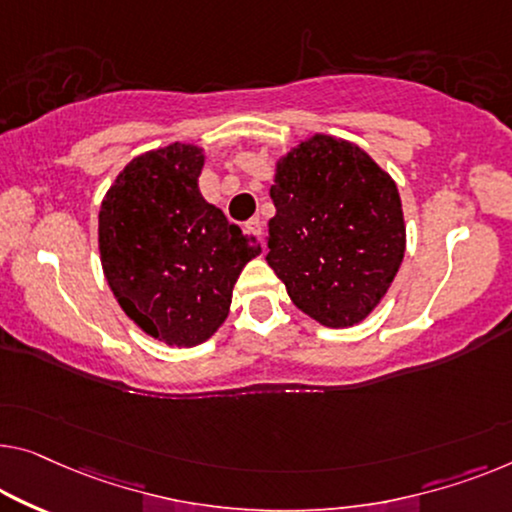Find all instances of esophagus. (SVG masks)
<instances>
[{"label": "esophagus", "instance_id": "obj_1", "mask_svg": "<svg viewBox=\"0 0 512 512\" xmlns=\"http://www.w3.org/2000/svg\"><path fill=\"white\" fill-rule=\"evenodd\" d=\"M246 230L250 232V234H255L259 241H262V230H264V225H262V220L259 218H250L248 223H246Z\"/></svg>", "mask_w": 512, "mask_h": 512}]
</instances>
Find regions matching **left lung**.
Returning <instances> with one entry per match:
<instances>
[{
    "label": "left lung",
    "mask_w": 512,
    "mask_h": 512,
    "mask_svg": "<svg viewBox=\"0 0 512 512\" xmlns=\"http://www.w3.org/2000/svg\"><path fill=\"white\" fill-rule=\"evenodd\" d=\"M271 200L266 262L292 303L331 329L363 322L407 243L391 174L356 144L317 133L278 160Z\"/></svg>",
    "instance_id": "1"
}]
</instances>
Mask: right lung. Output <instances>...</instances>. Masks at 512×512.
Listing matches in <instances>:
<instances>
[{
  "label": "right lung",
  "mask_w": 512,
  "mask_h": 512,
  "mask_svg": "<svg viewBox=\"0 0 512 512\" xmlns=\"http://www.w3.org/2000/svg\"><path fill=\"white\" fill-rule=\"evenodd\" d=\"M204 151L174 142L133 158L98 213V250L114 299L170 347H195L227 319L232 289L262 253L204 200Z\"/></svg>",
  "instance_id": "right-lung-1"
}]
</instances>
